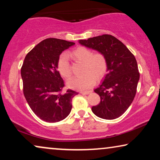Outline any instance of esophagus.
<instances>
[{
  "label": "esophagus",
  "mask_w": 160,
  "mask_h": 160,
  "mask_svg": "<svg viewBox=\"0 0 160 160\" xmlns=\"http://www.w3.org/2000/svg\"><path fill=\"white\" fill-rule=\"evenodd\" d=\"M92 91H85V92H81V93L82 94V95H89V93H91Z\"/></svg>",
  "instance_id": "1"
}]
</instances>
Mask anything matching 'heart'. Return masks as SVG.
<instances>
[{
  "mask_svg": "<svg viewBox=\"0 0 160 160\" xmlns=\"http://www.w3.org/2000/svg\"><path fill=\"white\" fill-rule=\"evenodd\" d=\"M70 56L73 60L82 62V73L79 77L71 78L68 82L71 88L78 90L90 89L95 84L96 79H100L106 73L108 63L106 57L100 52L93 53L91 49L86 47H78L70 52ZM58 70L60 75L65 78L71 76V66L65 54H61L58 60Z\"/></svg>",
  "mask_w": 160,
  "mask_h": 160,
  "instance_id": "b5f03b06",
  "label": "heart"
}]
</instances>
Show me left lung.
Here are the masks:
<instances>
[{"label": "left lung", "instance_id": "8db88e82", "mask_svg": "<svg viewBox=\"0 0 160 160\" xmlns=\"http://www.w3.org/2000/svg\"><path fill=\"white\" fill-rule=\"evenodd\" d=\"M80 44L103 54L108 63V73L95 92L100 97V103L92 111L104 119H115L125 112L133 101L140 73L136 59L125 45L111 35H102Z\"/></svg>", "mask_w": 160, "mask_h": 160}]
</instances>
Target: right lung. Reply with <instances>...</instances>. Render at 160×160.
Wrapping results in <instances>:
<instances>
[{
    "instance_id": "add662e5",
    "label": "right lung",
    "mask_w": 160,
    "mask_h": 160,
    "mask_svg": "<svg viewBox=\"0 0 160 160\" xmlns=\"http://www.w3.org/2000/svg\"><path fill=\"white\" fill-rule=\"evenodd\" d=\"M75 44L62 39L47 38L37 44L24 60L21 68L23 93L37 117L47 122H58L71 113L72 99L78 92L64 87L58 71L61 53Z\"/></svg>"
}]
</instances>
